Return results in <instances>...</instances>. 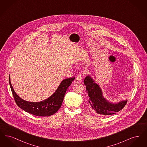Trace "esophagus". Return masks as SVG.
<instances>
[{
  "label": "esophagus",
  "instance_id": "34e87169",
  "mask_svg": "<svg viewBox=\"0 0 147 147\" xmlns=\"http://www.w3.org/2000/svg\"><path fill=\"white\" fill-rule=\"evenodd\" d=\"M76 80L78 82H81L82 80V76L81 74H78L76 77Z\"/></svg>",
  "mask_w": 147,
  "mask_h": 147
}]
</instances>
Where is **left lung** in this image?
Returning a JSON list of instances; mask_svg holds the SVG:
<instances>
[{"label":"left lung","mask_w":147,"mask_h":147,"mask_svg":"<svg viewBox=\"0 0 147 147\" xmlns=\"http://www.w3.org/2000/svg\"><path fill=\"white\" fill-rule=\"evenodd\" d=\"M84 83L89 96V102L91 109L98 114L111 115L121 110L126 105L127 100L112 103L104 98L100 86L90 76L85 77Z\"/></svg>","instance_id":"obj_1"}]
</instances>
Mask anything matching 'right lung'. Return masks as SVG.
Returning a JSON list of instances; mask_svg holds the SVG:
<instances>
[{
    "mask_svg": "<svg viewBox=\"0 0 147 147\" xmlns=\"http://www.w3.org/2000/svg\"><path fill=\"white\" fill-rule=\"evenodd\" d=\"M74 79V77L64 79L51 96L45 100L36 102L27 101L20 98L14 91L10 77L9 81L15 102L20 108L35 116L45 117L55 114L61 108L65 92Z\"/></svg>",
    "mask_w": 147,
    "mask_h": 147,
    "instance_id": "add662e5",
    "label": "right lung"
}]
</instances>
